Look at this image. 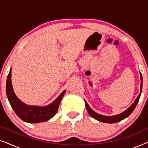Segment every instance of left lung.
<instances>
[{"label":"left lung","instance_id":"left-lung-1","mask_svg":"<svg viewBox=\"0 0 148 148\" xmlns=\"http://www.w3.org/2000/svg\"><path fill=\"white\" fill-rule=\"evenodd\" d=\"M140 79H141V85H140V94H139V96H137V98H136V100H135V102L131 104V106L127 109L126 110L123 112L121 114H116V115H114V116H104V115L98 114V113L94 112V110H92V108H90V106H89L88 103L86 100H85V104H86V106L87 108V110L89 113V114L90 115L92 118H94L96 120H98V121H100V122L102 123H115L117 122H119V121L123 120V119L127 118V116H129L130 115L134 109L136 107L137 103L139 102V98H140L141 94V91H142V75L140 73Z\"/></svg>","mask_w":148,"mask_h":148}]
</instances>
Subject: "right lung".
I'll return each instance as SVG.
<instances>
[{
	"mask_svg": "<svg viewBox=\"0 0 148 148\" xmlns=\"http://www.w3.org/2000/svg\"><path fill=\"white\" fill-rule=\"evenodd\" d=\"M66 90H64L51 104L48 106H30L21 102L14 92L11 82V69L8 75L6 84L7 98L12 108L22 121L29 123L45 122L52 118L57 112L60 102Z\"/></svg>",
	"mask_w": 148,
	"mask_h": 148,
	"instance_id": "right-lung-1",
	"label": "right lung"
}]
</instances>
